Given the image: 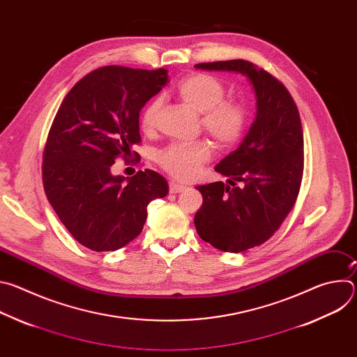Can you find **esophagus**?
Returning a JSON list of instances; mask_svg holds the SVG:
<instances>
[{
	"instance_id": "obj_1",
	"label": "esophagus",
	"mask_w": 357,
	"mask_h": 357,
	"mask_svg": "<svg viewBox=\"0 0 357 357\" xmlns=\"http://www.w3.org/2000/svg\"><path fill=\"white\" fill-rule=\"evenodd\" d=\"M186 186H183V185H179V183H176V182H169V192L171 193H179V192H182L183 189H185Z\"/></svg>"
}]
</instances>
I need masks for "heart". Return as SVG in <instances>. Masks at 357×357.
<instances>
[{
  "label": "heart",
  "mask_w": 357,
  "mask_h": 357,
  "mask_svg": "<svg viewBox=\"0 0 357 357\" xmlns=\"http://www.w3.org/2000/svg\"><path fill=\"white\" fill-rule=\"evenodd\" d=\"M178 98L200 114V124L219 148H230L243 137L247 126V109L238 100L225 98L226 87L215 76L192 73L176 87ZM161 100L154 98L139 114L144 134L155 132L160 121ZM212 158V145L199 139L189 144H171L158 154V164L171 176L182 181L193 179L199 169Z\"/></svg>",
  "instance_id": "heart-1"
}]
</instances>
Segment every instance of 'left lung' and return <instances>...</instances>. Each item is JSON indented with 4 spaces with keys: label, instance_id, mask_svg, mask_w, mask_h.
Wrapping results in <instances>:
<instances>
[{
    "label": "left lung",
    "instance_id": "1",
    "mask_svg": "<svg viewBox=\"0 0 357 357\" xmlns=\"http://www.w3.org/2000/svg\"><path fill=\"white\" fill-rule=\"evenodd\" d=\"M196 68L238 72L257 97V117L248 134L215 168L229 185L196 188L203 196L195 215L200 238L222 251L241 252L266 243L295 205L303 174L302 124L287 87L257 65L233 59Z\"/></svg>",
    "mask_w": 357,
    "mask_h": 357
}]
</instances>
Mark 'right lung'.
Listing matches in <instances>:
<instances>
[{
	"mask_svg": "<svg viewBox=\"0 0 357 357\" xmlns=\"http://www.w3.org/2000/svg\"><path fill=\"white\" fill-rule=\"evenodd\" d=\"M167 80V69L98 68L70 89L50 126L42 162L46 197L75 240L93 251L134 240L148 203L168 193L155 171H138L124 182L110 169L132 155L141 142L139 112Z\"/></svg>",
	"mask_w": 357,
	"mask_h": 357,
	"instance_id": "right-lung-1",
	"label": "right lung"
}]
</instances>
